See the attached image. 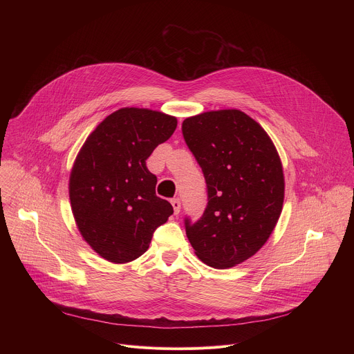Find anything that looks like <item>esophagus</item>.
Returning a JSON list of instances; mask_svg holds the SVG:
<instances>
[{"instance_id":"obj_1","label":"esophagus","mask_w":354,"mask_h":354,"mask_svg":"<svg viewBox=\"0 0 354 354\" xmlns=\"http://www.w3.org/2000/svg\"><path fill=\"white\" fill-rule=\"evenodd\" d=\"M171 205L174 207V213L179 214V212H180V200L179 198H172L171 200Z\"/></svg>"}]
</instances>
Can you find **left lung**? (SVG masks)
<instances>
[{
	"label": "left lung",
	"instance_id": "left-lung-1",
	"mask_svg": "<svg viewBox=\"0 0 354 354\" xmlns=\"http://www.w3.org/2000/svg\"><path fill=\"white\" fill-rule=\"evenodd\" d=\"M182 133L203 171L207 207L186 218L196 257L214 269L236 266L266 243L283 210L284 175L263 127L238 109L187 118Z\"/></svg>",
	"mask_w": 354,
	"mask_h": 354
}]
</instances>
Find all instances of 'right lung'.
Segmentation results:
<instances>
[{
  "instance_id": "add662e5",
  "label": "right lung",
  "mask_w": 354,
  "mask_h": 354,
  "mask_svg": "<svg viewBox=\"0 0 354 354\" xmlns=\"http://www.w3.org/2000/svg\"><path fill=\"white\" fill-rule=\"evenodd\" d=\"M175 116L122 108L88 136L74 161L68 193L84 241L112 263H127L148 249L157 227L174 213L156 194L157 176L145 160L175 131Z\"/></svg>"
}]
</instances>
